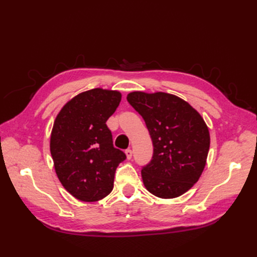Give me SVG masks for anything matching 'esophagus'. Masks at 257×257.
I'll return each instance as SVG.
<instances>
[{
    "label": "esophagus",
    "instance_id": "34e87169",
    "mask_svg": "<svg viewBox=\"0 0 257 257\" xmlns=\"http://www.w3.org/2000/svg\"><path fill=\"white\" fill-rule=\"evenodd\" d=\"M132 154H133V152H132L131 149L125 150V155H126V159H127V160H131V159H132Z\"/></svg>",
    "mask_w": 257,
    "mask_h": 257
}]
</instances>
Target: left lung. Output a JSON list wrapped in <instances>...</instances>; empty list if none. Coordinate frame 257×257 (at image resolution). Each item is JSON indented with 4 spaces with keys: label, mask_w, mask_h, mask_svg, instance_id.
<instances>
[{
    "label": "left lung",
    "mask_w": 257,
    "mask_h": 257,
    "mask_svg": "<svg viewBox=\"0 0 257 257\" xmlns=\"http://www.w3.org/2000/svg\"><path fill=\"white\" fill-rule=\"evenodd\" d=\"M126 99L144 118L153 143L152 160L142 170L145 188L160 198L181 196L206 166L210 134L205 120L169 93L134 91Z\"/></svg>",
    "instance_id": "obj_1"
}]
</instances>
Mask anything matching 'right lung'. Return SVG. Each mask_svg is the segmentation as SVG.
<instances>
[{
    "label": "right lung",
    "mask_w": 257,
    "mask_h": 257,
    "mask_svg": "<svg viewBox=\"0 0 257 257\" xmlns=\"http://www.w3.org/2000/svg\"><path fill=\"white\" fill-rule=\"evenodd\" d=\"M116 90L95 88L77 94L57 114L50 153L60 182L75 198L93 203L113 189L114 172L126 159L112 145L106 121L121 102Z\"/></svg>",
    "instance_id": "right-lung-1"
}]
</instances>
